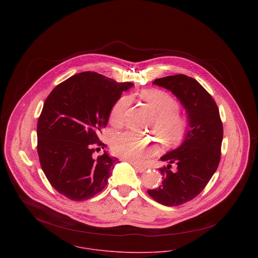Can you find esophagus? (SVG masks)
<instances>
[{
	"mask_svg": "<svg viewBox=\"0 0 258 258\" xmlns=\"http://www.w3.org/2000/svg\"><path fill=\"white\" fill-rule=\"evenodd\" d=\"M132 165H133V167H134V169L136 170V171H138L139 173H144V172H146V168H144V167H141V166H138V165H136V164H133V163H131Z\"/></svg>",
	"mask_w": 258,
	"mask_h": 258,
	"instance_id": "obj_1",
	"label": "esophagus"
}]
</instances>
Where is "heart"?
I'll return each mask as SVG.
<instances>
[{
	"label": "heart",
	"instance_id": "b5f03b06",
	"mask_svg": "<svg viewBox=\"0 0 258 258\" xmlns=\"http://www.w3.org/2000/svg\"><path fill=\"white\" fill-rule=\"evenodd\" d=\"M139 97L155 112L156 120L151 130L159 135L165 145L171 146L183 140L187 129L185 118L180 115L179 102L168 92L160 89H145ZM131 98L122 96L112 106L109 122L115 128H122L126 121V114ZM112 150L115 155L136 165H142L158 151L157 143L151 138L126 132L114 137Z\"/></svg>",
	"mask_w": 258,
	"mask_h": 258
}]
</instances>
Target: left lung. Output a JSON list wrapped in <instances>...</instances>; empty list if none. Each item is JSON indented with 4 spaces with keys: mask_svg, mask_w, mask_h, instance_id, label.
<instances>
[{
    "mask_svg": "<svg viewBox=\"0 0 258 258\" xmlns=\"http://www.w3.org/2000/svg\"><path fill=\"white\" fill-rule=\"evenodd\" d=\"M153 84L170 90L184 106L187 118L182 144L164 156L162 184L148 194L156 202L176 207L195 199L212 179L221 160L223 129L217 103L194 78L184 74L155 79Z\"/></svg>",
    "mask_w": 258,
    "mask_h": 258,
    "instance_id": "8db88e82",
    "label": "left lung"
}]
</instances>
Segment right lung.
I'll use <instances>...</instances> for the list:
<instances>
[{
  "instance_id": "1",
  "label": "right lung",
  "mask_w": 258,
  "mask_h": 258,
  "mask_svg": "<svg viewBox=\"0 0 258 258\" xmlns=\"http://www.w3.org/2000/svg\"><path fill=\"white\" fill-rule=\"evenodd\" d=\"M132 82L118 83L85 72L58 84L47 96L37 121V154L50 184L72 201H85L107 184L119 162L99 140L110 110Z\"/></svg>"
}]
</instances>
